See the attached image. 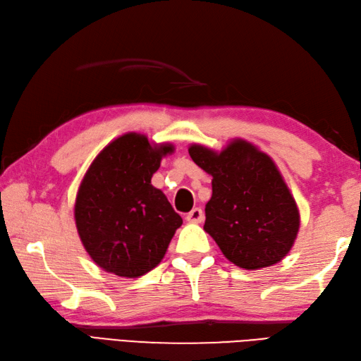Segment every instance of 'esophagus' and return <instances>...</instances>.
<instances>
[{
  "label": "esophagus",
  "mask_w": 361,
  "mask_h": 361,
  "mask_svg": "<svg viewBox=\"0 0 361 361\" xmlns=\"http://www.w3.org/2000/svg\"><path fill=\"white\" fill-rule=\"evenodd\" d=\"M185 218H187L188 223H202L204 221V212L200 207H196L191 212H188Z\"/></svg>",
  "instance_id": "obj_1"
}]
</instances>
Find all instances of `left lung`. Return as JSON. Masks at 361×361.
Instances as JSON below:
<instances>
[{
	"instance_id": "left-lung-1",
	"label": "left lung",
	"mask_w": 361,
	"mask_h": 361,
	"mask_svg": "<svg viewBox=\"0 0 361 361\" xmlns=\"http://www.w3.org/2000/svg\"><path fill=\"white\" fill-rule=\"evenodd\" d=\"M188 152L213 178L204 231L226 259L243 269L281 262L298 237L300 216L273 159L240 138L219 152L201 145Z\"/></svg>"
}]
</instances>
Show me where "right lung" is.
I'll use <instances>...</instances> for the list:
<instances>
[{"mask_svg":"<svg viewBox=\"0 0 361 361\" xmlns=\"http://www.w3.org/2000/svg\"><path fill=\"white\" fill-rule=\"evenodd\" d=\"M173 151L171 143L152 145L129 132L110 142L87 170L76 196V227L88 255L107 273L129 279L149 273L182 226L151 183L161 157Z\"/></svg>","mask_w":361,"mask_h":361,"instance_id":"obj_1","label":"right lung"}]
</instances>
